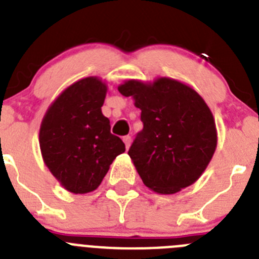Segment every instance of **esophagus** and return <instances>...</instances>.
I'll list each match as a JSON object with an SVG mask.
<instances>
[{
  "label": "esophagus",
  "instance_id": "34e87169",
  "mask_svg": "<svg viewBox=\"0 0 259 259\" xmlns=\"http://www.w3.org/2000/svg\"><path fill=\"white\" fill-rule=\"evenodd\" d=\"M123 141H124L125 144V148H130V145H131V136H124L123 137Z\"/></svg>",
  "mask_w": 259,
  "mask_h": 259
}]
</instances>
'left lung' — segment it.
I'll return each mask as SVG.
<instances>
[{"label": "left lung", "instance_id": "1", "mask_svg": "<svg viewBox=\"0 0 259 259\" xmlns=\"http://www.w3.org/2000/svg\"><path fill=\"white\" fill-rule=\"evenodd\" d=\"M141 110L144 128L128 150L144 184L172 194L202 175L217 148L215 120L191 87L170 77L153 83L127 80L118 87Z\"/></svg>", "mask_w": 259, "mask_h": 259}]
</instances>
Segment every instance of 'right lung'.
Masks as SVG:
<instances>
[{"label":"right lung","mask_w":259,"mask_h":259,"mask_svg":"<svg viewBox=\"0 0 259 259\" xmlns=\"http://www.w3.org/2000/svg\"><path fill=\"white\" fill-rule=\"evenodd\" d=\"M106 92V84L98 77L79 80L57 97L41 122L42 159L71 193L97 189L116 155L125 150L101 111Z\"/></svg>","instance_id":"right-lung-1"}]
</instances>
